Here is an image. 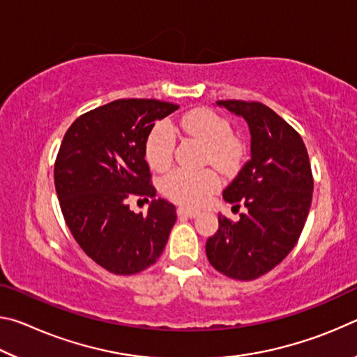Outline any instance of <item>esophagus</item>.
Segmentation results:
<instances>
[{"label":"esophagus","instance_id":"1","mask_svg":"<svg viewBox=\"0 0 357 357\" xmlns=\"http://www.w3.org/2000/svg\"><path fill=\"white\" fill-rule=\"evenodd\" d=\"M178 215L179 217H195V215H198V211L184 208V206H179L178 208Z\"/></svg>","mask_w":357,"mask_h":357}]
</instances>
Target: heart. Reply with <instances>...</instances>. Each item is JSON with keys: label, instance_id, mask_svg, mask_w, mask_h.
Instances as JSON below:
<instances>
[{"label": "heart", "instance_id": "heart-1", "mask_svg": "<svg viewBox=\"0 0 357 357\" xmlns=\"http://www.w3.org/2000/svg\"><path fill=\"white\" fill-rule=\"evenodd\" d=\"M184 132L200 138L206 144V159L222 170L236 168L243 157V144L233 137L231 124L222 114L209 108H195L179 119ZM176 148V134L168 121H159L149 130L144 142V155L149 165L164 172L172 165ZM220 179L211 168L187 170L176 168L162 179V192L172 202L197 208L219 189Z\"/></svg>", "mask_w": 357, "mask_h": 357}]
</instances>
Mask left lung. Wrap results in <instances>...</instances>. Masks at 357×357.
Returning <instances> with one entry per match:
<instances>
[{
    "instance_id": "8db88e82",
    "label": "left lung",
    "mask_w": 357,
    "mask_h": 357,
    "mask_svg": "<svg viewBox=\"0 0 357 357\" xmlns=\"http://www.w3.org/2000/svg\"><path fill=\"white\" fill-rule=\"evenodd\" d=\"M249 124L250 159L223 190V200L247 208L233 222L219 214L206 241L209 263L234 280H253L274 269L298 243L309 215L313 176L301 135L261 102L217 100Z\"/></svg>"
}]
</instances>
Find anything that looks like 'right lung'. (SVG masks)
I'll return each instance as SVG.
<instances>
[{
  "mask_svg": "<svg viewBox=\"0 0 357 357\" xmlns=\"http://www.w3.org/2000/svg\"><path fill=\"white\" fill-rule=\"evenodd\" d=\"M179 105L118 99L78 116L55 160V187L64 220L82 250L108 273H142L162 255L176 208L155 197L144 142L155 121ZM153 198L149 214L128 209L130 197Z\"/></svg>",
  "mask_w": 357,
  "mask_h": 357,
  "instance_id": "right-lung-1",
  "label": "right lung"
}]
</instances>
